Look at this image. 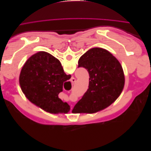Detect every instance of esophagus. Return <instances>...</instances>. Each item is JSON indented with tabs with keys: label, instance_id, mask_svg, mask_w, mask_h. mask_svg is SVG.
Here are the masks:
<instances>
[{
	"label": "esophagus",
	"instance_id": "esophagus-1",
	"mask_svg": "<svg viewBox=\"0 0 151 151\" xmlns=\"http://www.w3.org/2000/svg\"><path fill=\"white\" fill-rule=\"evenodd\" d=\"M70 82L72 84H74L75 82H76V79L74 78V77H72V78L70 79Z\"/></svg>",
	"mask_w": 151,
	"mask_h": 151
}]
</instances>
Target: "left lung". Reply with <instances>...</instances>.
I'll use <instances>...</instances> for the list:
<instances>
[{"label":"left lung","instance_id":"left-lung-1","mask_svg":"<svg viewBox=\"0 0 151 151\" xmlns=\"http://www.w3.org/2000/svg\"><path fill=\"white\" fill-rule=\"evenodd\" d=\"M78 63V67L85 68L89 73V88L72 111L93 113L109 106L124 87L120 63L106 50L93 48L81 57Z\"/></svg>","mask_w":151,"mask_h":151}]
</instances>
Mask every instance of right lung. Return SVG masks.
I'll return each instance as SVG.
<instances>
[{"mask_svg":"<svg viewBox=\"0 0 151 151\" xmlns=\"http://www.w3.org/2000/svg\"><path fill=\"white\" fill-rule=\"evenodd\" d=\"M57 58L45 52L34 54L26 62L19 76L22 91L29 101L50 113H67L70 106L58 98L68 80Z\"/></svg>","mask_w":151,"mask_h":151,"instance_id":"1","label":"right lung"}]
</instances>
